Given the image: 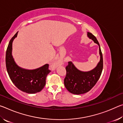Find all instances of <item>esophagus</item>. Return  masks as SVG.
Here are the masks:
<instances>
[{
    "mask_svg": "<svg viewBox=\"0 0 123 123\" xmlns=\"http://www.w3.org/2000/svg\"><path fill=\"white\" fill-rule=\"evenodd\" d=\"M61 64H62V62L61 61H57L56 62H55V63H54L53 64V68H56V67H57L61 65Z\"/></svg>",
    "mask_w": 123,
    "mask_h": 123,
    "instance_id": "1",
    "label": "esophagus"
}]
</instances>
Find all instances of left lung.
<instances>
[{"label": "left lung", "instance_id": "obj_1", "mask_svg": "<svg viewBox=\"0 0 123 123\" xmlns=\"http://www.w3.org/2000/svg\"><path fill=\"white\" fill-rule=\"evenodd\" d=\"M87 36L99 47L100 60L96 67L88 72H82L75 67L72 62L66 67V76L64 84L67 89L74 94H81L88 92L94 86L100 77L103 68V59L100 44L94 35L87 32Z\"/></svg>", "mask_w": 123, "mask_h": 123}]
</instances>
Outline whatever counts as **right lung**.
<instances>
[{
  "label": "right lung",
  "instance_id": "right-lung-1",
  "mask_svg": "<svg viewBox=\"0 0 123 123\" xmlns=\"http://www.w3.org/2000/svg\"><path fill=\"white\" fill-rule=\"evenodd\" d=\"M18 32L10 41L6 52V67L9 77L13 84L24 92L34 94L42 91L45 85L46 78L51 71L49 64H45L37 69L28 70L18 66L12 55V42Z\"/></svg>",
  "mask_w": 123,
  "mask_h": 123
}]
</instances>
